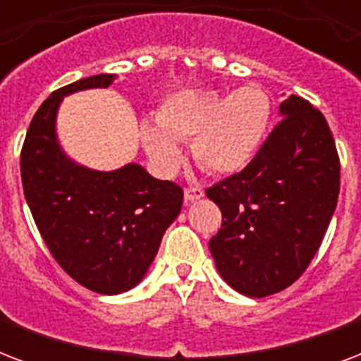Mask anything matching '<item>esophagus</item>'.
Returning <instances> with one entry per match:
<instances>
[{
  "label": "esophagus",
  "mask_w": 361,
  "mask_h": 361,
  "mask_svg": "<svg viewBox=\"0 0 361 361\" xmlns=\"http://www.w3.org/2000/svg\"><path fill=\"white\" fill-rule=\"evenodd\" d=\"M183 197H185V202H195V200H198V198L204 197V191L200 189V187H187L185 192H183Z\"/></svg>",
  "instance_id": "34e87169"
}]
</instances>
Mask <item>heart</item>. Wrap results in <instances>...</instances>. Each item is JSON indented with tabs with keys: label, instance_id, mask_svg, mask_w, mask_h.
Wrapping results in <instances>:
<instances>
[{
	"label": "heart",
	"instance_id": "obj_1",
	"mask_svg": "<svg viewBox=\"0 0 361 361\" xmlns=\"http://www.w3.org/2000/svg\"><path fill=\"white\" fill-rule=\"evenodd\" d=\"M271 99L262 87L232 93L183 90L170 95L155 121L140 125V138L153 166L164 176L180 169L178 142L191 140L192 157L215 176L241 172L257 157L271 123Z\"/></svg>",
	"mask_w": 361,
	"mask_h": 361
}]
</instances>
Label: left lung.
<instances>
[{
    "label": "left lung",
    "mask_w": 361,
    "mask_h": 361,
    "mask_svg": "<svg viewBox=\"0 0 361 361\" xmlns=\"http://www.w3.org/2000/svg\"><path fill=\"white\" fill-rule=\"evenodd\" d=\"M245 169L206 189L223 225L209 251L228 285L249 298L285 290L319 251L339 197V155L328 121L290 95Z\"/></svg>",
    "instance_id": "left-lung-1"
}]
</instances>
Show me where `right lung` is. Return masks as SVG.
Returning <instances> with one entry per match:
<instances>
[{"label":"right lung","instance_id":"right-lung-1","mask_svg":"<svg viewBox=\"0 0 361 361\" xmlns=\"http://www.w3.org/2000/svg\"><path fill=\"white\" fill-rule=\"evenodd\" d=\"M116 75H95L59 87L39 106L20 153L25 202L56 262L99 294L138 285L178 217L183 189L149 176L140 164L99 172L59 147L56 114L65 95L109 87Z\"/></svg>","mask_w":361,"mask_h":361}]
</instances>
